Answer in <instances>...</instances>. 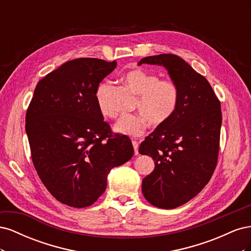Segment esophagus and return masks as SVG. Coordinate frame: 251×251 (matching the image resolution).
I'll use <instances>...</instances> for the list:
<instances>
[{
    "mask_svg": "<svg viewBox=\"0 0 251 251\" xmlns=\"http://www.w3.org/2000/svg\"><path fill=\"white\" fill-rule=\"evenodd\" d=\"M132 144H133V148H134V153L135 155L138 154V143L137 141H132Z\"/></svg>",
    "mask_w": 251,
    "mask_h": 251,
    "instance_id": "34e87169",
    "label": "esophagus"
}]
</instances>
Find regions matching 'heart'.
<instances>
[{
  "mask_svg": "<svg viewBox=\"0 0 251 251\" xmlns=\"http://www.w3.org/2000/svg\"><path fill=\"white\" fill-rule=\"evenodd\" d=\"M123 81L133 93L138 95L136 110L141 114L121 116L113 126L116 133L128 137H139L146 132L149 123L160 126L168 121L176 110L179 90L173 80L159 79L154 73L135 69L126 72ZM110 89V82L102 81L95 92L98 109L105 117H114L116 114L107 101Z\"/></svg>",
  "mask_w": 251,
  "mask_h": 251,
  "instance_id": "obj_1",
  "label": "heart"
}]
</instances>
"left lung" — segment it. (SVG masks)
<instances>
[{
    "label": "left lung",
    "mask_w": 251,
    "mask_h": 251,
    "mask_svg": "<svg viewBox=\"0 0 251 251\" xmlns=\"http://www.w3.org/2000/svg\"><path fill=\"white\" fill-rule=\"evenodd\" d=\"M142 64L164 67L179 90L177 108L139 147L155 161L142 180V194L154 206L172 209L198 195L208 183L219 154L221 104L209 82L175 54L143 57Z\"/></svg>",
    "instance_id": "8db88e82"
}]
</instances>
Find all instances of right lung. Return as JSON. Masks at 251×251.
Listing matches in <instances>:
<instances>
[{"instance_id": "1", "label": "right lung", "mask_w": 251, "mask_h": 251, "mask_svg": "<svg viewBox=\"0 0 251 251\" xmlns=\"http://www.w3.org/2000/svg\"><path fill=\"white\" fill-rule=\"evenodd\" d=\"M116 66V60H69L37 82L27 110L34 168L51 195L68 206L93 204L111 170L134 155L126 136H112L96 103L98 85Z\"/></svg>"}]
</instances>
